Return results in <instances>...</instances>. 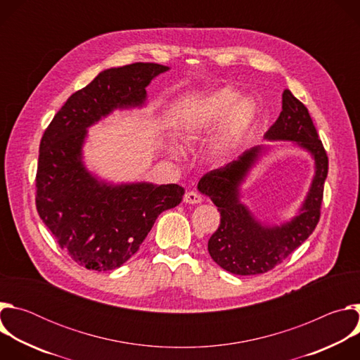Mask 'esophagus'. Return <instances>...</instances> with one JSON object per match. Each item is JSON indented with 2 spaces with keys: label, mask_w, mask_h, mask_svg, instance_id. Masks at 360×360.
<instances>
[{
  "label": "esophagus",
  "mask_w": 360,
  "mask_h": 360,
  "mask_svg": "<svg viewBox=\"0 0 360 360\" xmlns=\"http://www.w3.org/2000/svg\"><path fill=\"white\" fill-rule=\"evenodd\" d=\"M184 202H185V203L196 205V203H200V202H202V196H200L196 191H188V192L184 195Z\"/></svg>",
  "instance_id": "esophagus-1"
}]
</instances>
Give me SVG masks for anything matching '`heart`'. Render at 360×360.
Here are the masks:
<instances>
[{
    "label": "heart",
    "instance_id": "heart-1",
    "mask_svg": "<svg viewBox=\"0 0 360 360\" xmlns=\"http://www.w3.org/2000/svg\"><path fill=\"white\" fill-rule=\"evenodd\" d=\"M256 118V104L249 96H240L229 86L218 88L199 98L188 108L181 122V139L186 146L207 141L219 127L215 155L229 158L246 138ZM171 152L182 157L184 152L174 146Z\"/></svg>",
    "mask_w": 360,
    "mask_h": 360
}]
</instances>
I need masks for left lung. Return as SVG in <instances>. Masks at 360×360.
Instances as JSON below:
<instances>
[{
    "label": "left lung",
    "instance_id": "1",
    "mask_svg": "<svg viewBox=\"0 0 360 360\" xmlns=\"http://www.w3.org/2000/svg\"><path fill=\"white\" fill-rule=\"evenodd\" d=\"M265 139L292 141L315 161L309 192L290 221L279 226L265 225L240 202V185L268 149L262 145L245 150L236 161L205 174L198 182L199 192L210 196L221 214L219 228L208 240L211 258L235 275H258L274 269L309 238L321 218L328 155L309 111L289 89L282 94V112Z\"/></svg>",
    "mask_w": 360,
    "mask_h": 360
}]
</instances>
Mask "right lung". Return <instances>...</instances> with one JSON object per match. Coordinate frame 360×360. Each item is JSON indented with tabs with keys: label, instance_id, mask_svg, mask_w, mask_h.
<instances>
[{
	"label": "right lung",
	"instance_id": "add662e5",
	"mask_svg": "<svg viewBox=\"0 0 360 360\" xmlns=\"http://www.w3.org/2000/svg\"><path fill=\"white\" fill-rule=\"evenodd\" d=\"M169 68L135 63L99 72L72 94L45 129L37 168V211L71 259L92 271H112L139 249L161 212L181 203L176 184L114 185L84 165L88 128L115 110L142 107L145 88Z\"/></svg>",
	"mask_w": 360,
	"mask_h": 360
}]
</instances>
